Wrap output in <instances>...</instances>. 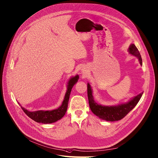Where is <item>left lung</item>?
<instances>
[{
	"instance_id": "8db88e82",
	"label": "left lung",
	"mask_w": 158,
	"mask_h": 158,
	"mask_svg": "<svg viewBox=\"0 0 158 158\" xmlns=\"http://www.w3.org/2000/svg\"><path fill=\"white\" fill-rule=\"evenodd\" d=\"M129 52L131 54L136 56L142 65V59L140 52L134 44L130 45L129 48ZM143 92L137 95L128 103L125 104H120L117 106H101L96 103L92 96V92L89 83L87 84V95L89 103V106L91 111L96 116L105 120L106 121H117L123 118L131 110H132L140 101Z\"/></svg>"
}]
</instances>
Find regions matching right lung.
Returning a JSON list of instances; mask_svg holds the SVG:
<instances>
[{
  "label": "right lung",
  "mask_w": 158,
  "mask_h": 158,
  "mask_svg": "<svg viewBox=\"0 0 158 158\" xmlns=\"http://www.w3.org/2000/svg\"><path fill=\"white\" fill-rule=\"evenodd\" d=\"M78 78V76L77 75L76 77L71 78L70 79L69 81L68 90L64 97V99L62 101L61 106L57 109L50 111L38 110L35 111V112H29V111H28L25 108L21 106L22 109L28 117H29L31 118H32L37 123L43 124H50L57 121V120H60L66 112L71 89L73 85L77 82Z\"/></svg>",
  "instance_id": "obj_1"
}]
</instances>
